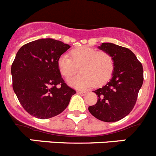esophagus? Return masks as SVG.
<instances>
[{
	"instance_id": "34e87169",
	"label": "esophagus",
	"mask_w": 156,
	"mask_h": 156,
	"mask_svg": "<svg viewBox=\"0 0 156 156\" xmlns=\"http://www.w3.org/2000/svg\"><path fill=\"white\" fill-rule=\"evenodd\" d=\"M77 93H79V94H80L81 96H85V95L87 94V93H86L85 91H78Z\"/></svg>"
}]
</instances>
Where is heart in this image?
Wrapping results in <instances>:
<instances>
[{"label": "heart", "mask_w": 156, "mask_h": 156, "mask_svg": "<svg viewBox=\"0 0 156 156\" xmlns=\"http://www.w3.org/2000/svg\"><path fill=\"white\" fill-rule=\"evenodd\" d=\"M60 56L57 61L59 71L66 79H69L78 71L81 73L69 80V83L80 89L101 87L112 77L114 71V60L106 51H97L90 47H80Z\"/></svg>", "instance_id": "heart-1"}]
</instances>
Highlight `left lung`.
I'll return each mask as SVG.
<instances>
[{
  "mask_svg": "<svg viewBox=\"0 0 156 156\" xmlns=\"http://www.w3.org/2000/svg\"><path fill=\"white\" fill-rule=\"evenodd\" d=\"M99 48L112 56L115 66L110 81L94 91L99 97L97 103L89 106L88 109L101 121L116 122L134 108L143 83V68L128 48L112 43H103Z\"/></svg>",
  "mask_w": 156,
  "mask_h": 156,
  "instance_id": "left-lung-1",
  "label": "left lung"
}]
</instances>
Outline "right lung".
Returning <instances> with one entry per match:
<instances>
[{
  "label": "right lung",
  "instance_id": "right-lung-1",
  "mask_svg": "<svg viewBox=\"0 0 156 156\" xmlns=\"http://www.w3.org/2000/svg\"><path fill=\"white\" fill-rule=\"evenodd\" d=\"M70 47L46 38L22 46L11 66L13 89L23 109L41 119L61 113L76 91L59 71V57Z\"/></svg>",
  "mask_w": 156,
  "mask_h": 156
}]
</instances>
